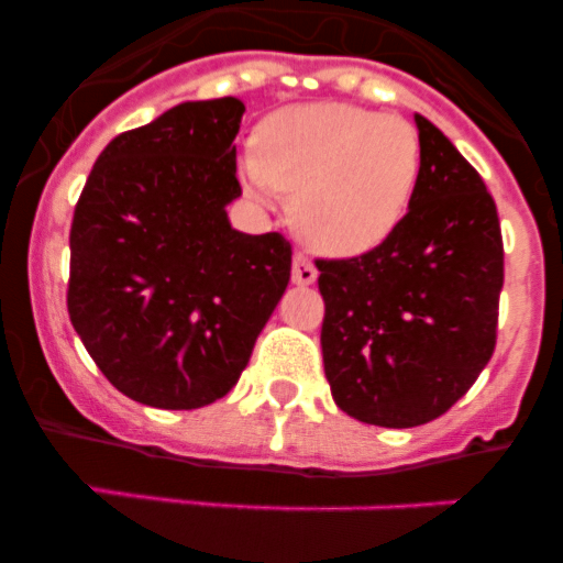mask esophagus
Wrapping results in <instances>:
<instances>
[{
	"label": "esophagus",
	"mask_w": 563,
	"mask_h": 563,
	"mask_svg": "<svg viewBox=\"0 0 563 563\" xmlns=\"http://www.w3.org/2000/svg\"><path fill=\"white\" fill-rule=\"evenodd\" d=\"M316 278H318L316 265H312V262L305 256V253H296V256H292V285L310 287L312 282H316Z\"/></svg>",
	"instance_id": "34e87169"
}]
</instances>
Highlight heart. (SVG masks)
<instances>
[{"label": "heart", "mask_w": 563, "mask_h": 563, "mask_svg": "<svg viewBox=\"0 0 563 563\" xmlns=\"http://www.w3.org/2000/svg\"><path fill=\"white\" fill-rule=\"evenodd\" d=\"M420 163V134L406 118L321 101L273 112L242 177L262 200L292 197V225L312 251L350 258L400 225Z\"/></svg>", "instance_id": "obj_1"}]
</instances>
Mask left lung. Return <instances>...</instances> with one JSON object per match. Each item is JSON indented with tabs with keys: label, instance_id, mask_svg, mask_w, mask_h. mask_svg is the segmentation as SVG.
<instances>
[{
	"label": "left lung",
	"instance_id": "8db88e82",
	"mask_svg": "<svg viewBox=\"0 0 563 563\" xmlns=\"http://www.w3.org/2000/svg\"><path fill=\"white\" fill-rule=\"evenodd\" d=\"M409 213L375 251L318 258L321 352L338 409L415 429L465 395L496 346L505 282L499 213L479 172L422 114Z\"/></svg>",
	"mask_w": 563,
	"mask_h": 563
}]
</instances>
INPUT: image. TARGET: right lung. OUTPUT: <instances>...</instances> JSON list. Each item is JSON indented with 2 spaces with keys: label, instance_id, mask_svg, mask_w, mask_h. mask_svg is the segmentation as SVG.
Here are the masks:
<instances>
[{
  "label": "right lung",
  "instance_id": "add662e5",
  "mask_svg": "<svg viewBox=\"0 0 563 563\" xmlns=\"http://www.w3.org/2000/svg\"><path fill=\"white\" fill-rule=\"evenodd\" d=\"M239 98L186 101L118 134L69 231L67 310L114 389L202 409L236 386L290 282L282 233L231 228Z\"/></svg>",
  "mask_w": 563,
  "mask_h": 563
}]
</instances>
